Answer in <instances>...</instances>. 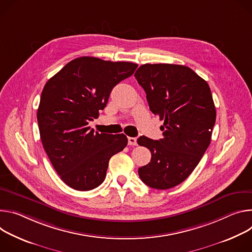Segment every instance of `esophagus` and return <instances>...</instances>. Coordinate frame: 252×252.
Wrapping results in <instances>:
<instances>
[{
	"instance_id": "obj_1",
	"label": "esophagus",
	"mask_w": 252,
	"mask_h": 252,
	"mask_svg": "<svg viewBox=\"0 0 252 252\" xmlns=\"http://www.w3.org/2000/svg\"><path fill=\"white\" fill-rule=\"evenodd\" d=\"M128 144L132 146L137 145V139L135 137H128Z\"/></svg>"
}]
</instances>
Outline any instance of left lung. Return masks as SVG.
Listing matches in <instances>:
<instances>
[{
    "mask_svg": "<svg viewBox=\"0 0 252 252\" xmlns=\"http://www.w3.org/2000/svg\"><path fill=\"white\" fill-rule=\"evenodd\" d=\"M134 76L152 113L164 120L162 139L138 138L151 152L138 174L151 188L169 189L192 173L210 144L216 119L212 94L205 80L182 65L144 64Z\"/></svg>",
    "mask_w": 252,
    "mask_h": 252,
    "instance_id": "left-lung-1",
    "label": "left lung"
}]
</instances>
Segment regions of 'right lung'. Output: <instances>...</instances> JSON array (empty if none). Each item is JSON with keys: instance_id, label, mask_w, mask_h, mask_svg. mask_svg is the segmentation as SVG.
Wrapping results in <instances>:
<instances>
[{"instance_id": "1", "label": "right lung", "mask_w": 252, "mask_h": 252, "mask_svg": "<svg viewBox=\"0 0 252 252\" xmlns=\"http://www.w3.org/2000/svg\"><path fill=\"white\" fill-rule=\"evenodd\" d=\"M137 67L130 62L80 57L46 83L37 112L41 140L54 169L71 188L98 187L110 158L126 147L124 134L94 132L89 122L99 117L112 89Z\"/></svg>"}]
</instances>
